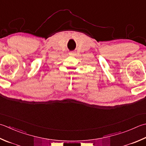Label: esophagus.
<instances>
[{"label":"esophagus","instance_id":"obj_1","mask_svg":"<svg viewBox=\"0 0 146 146\" xmlns=\"http://www.w3.org/2000/svg\"><path fill=\"white\" fill-rule=\"evenodd\" d=\"M74 54H75V52H74V51H71L70 52V55H74Z\"/></svg>","mask_w":146,"mask_h":146}]
</instances>
